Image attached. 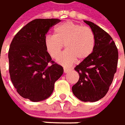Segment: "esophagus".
<instances>
[{
    "mask_svg": "<svg viewBox=\"0 0 125 125\" xmlns=\"http://www.w3.org/2000/svg\"><path fill=\"white\" fill-rule=\"evenodd\" d=\"M63 69H64V73H68L69 71H71V68H64Z\"/></svg>",
    "mask_w": 125,
    "mask_h": 125,
    "instance_id": "esophagus-1",
    "label": "esophagus"
}]
</instances>
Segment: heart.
<instances>
[{
  "instance_id": "obj_1",
  "label": "heart",
  "mask_w": 125,
  "mask_h": 125,
  "mask_svg": "<svg viewBox=\"0 0 125 125\" xmlns=\"http://www.w3.org/2000/svg\"><path fill=\"white\" fill-rule=\"evenodd\" d=\"M54 35H47L44 39L46 52L52 58H57L63 45L66 50L57 62L65 66L73 65L79 60L87 58L93 52L95 38L93 31L87 26H82L71 21L57 25Z\"/></svg>"
}]
</instances>
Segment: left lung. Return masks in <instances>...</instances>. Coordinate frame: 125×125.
Instances as JSON below:
<instances>
[{
	"mask_svg": "<svg viewBox=\"0 0 125 125\" xmlns=\"http://www.w3.org/2000/svg\"><path fill=\"white\" fill-rule=\"evenodd\" d=\"M93 31L95 45L93 53L74 68L79 79L72 87L73 94L84 102H95L108 91L116 72L118 50L112 38L94 23L84 20Z\"/></svg>",
	"mask_w": 125,
	"mask_h": 125,
	"instance_id": "8db88e82",
	"label": "left lung"
}]
</instances>
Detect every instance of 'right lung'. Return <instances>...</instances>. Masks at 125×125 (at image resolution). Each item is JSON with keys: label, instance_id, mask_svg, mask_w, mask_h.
<instances>
[{"label": "right lung", "instance_id": "obj_1", "mask_svg": "<svg viewBox=\"0 0 125 125\" xmlns=\"http://www.w3.org/2000/svg\"><path fill=\"white\" fill-rule=\"evenodd\" d=\"M60 21L34 20L18 32L11 43L9 62L11 82L22 97L32 102L50 97L55 82L63 73V68L52 61L44 45L49 30Z\"/></svg>", "mask_w": 125, "mask_h": 125}]
</instances>
